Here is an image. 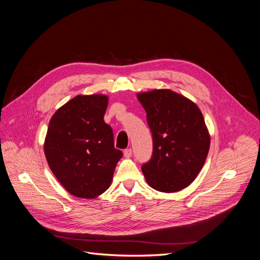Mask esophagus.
I'll use <instances>...</instances> for the list:
<instances>
[{
  "label": "esophagus",
  "instance_id": "esophagus-1",
  "mask_svg": "<svg viewBox=\"0 0 260 260\" xmlns=\"http://www.w3.org/2000/svg\"><path fill=\"white\" fill-rule=\"evenodd\" d=\"M131 154H132L131 148H127V149H124V152H123V155H124V157H127V158H129V157L131 156Z\"/></svg>",
  "mask_w": 260,
  "mask_h": 260
}]
</instances>
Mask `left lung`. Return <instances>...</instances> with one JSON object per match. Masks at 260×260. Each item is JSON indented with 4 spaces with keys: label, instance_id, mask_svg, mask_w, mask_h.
I'll use <instances>...</instances> for the list:
<instances>
[{
    "label": "left lung",
    "instance_id": "left-lung-1",
    "mask_svg": "<svg viewBox=\"0 0 260 260\" xmlns=\"http://www.w3.org/2000/svg\"><path fill=\"white\" fill-rule=\"evenodd\" d=\"M153 136V156L142 166L147 184L162 193L187 187L207 158L210 135L199 106L169 89L140 92Z\"/></svg>",
    "mask_w": 260,
    "mask_h": 260
}]
</instances>
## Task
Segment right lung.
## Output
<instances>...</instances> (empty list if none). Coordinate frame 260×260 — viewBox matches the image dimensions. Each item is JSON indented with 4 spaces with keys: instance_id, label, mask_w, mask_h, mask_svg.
Segmentation results:
<instances>
[{
    "instance_id": "right-lung-1",
    "label": "right lung",
    "mask_w": 260,
    "mask_h": 260,
    "mask_svg": "<svg viewBox=\"0 0 260 260\" xmlns=\"http://www.w3.org/2000/svg\"><path fill=\"white\" fill-rule=\"evenodd\" d=\"M105 94L75 96L52 116L44 140L49 167L76 198L95 199L111 186L122 152L114 146L113 130L104 122Z\"/></svg>"
}]
</instances>
